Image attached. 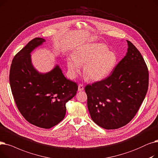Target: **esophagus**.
I'll use <instances>...</instances> for the list:
<instances>
[{"label": "esophagus", "instance_id": "esophagus-1", "mask_svg": "<svg viewBox=\"0 0 158 158\" xmlns=\"http://www.w3.org/2000/svg\"><path fill=\"white\" fill-rule=\"evenodd\" d=\"M84 89V85L83 84H80L78 85V91H83Z\"/></svg>", "mask_w": 158, "mask_h": 158}]
</instances>
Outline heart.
I'll return each instance as SVG.
<instances>
[{"mask_svg":"<svg viewBox=\"0 0 158 158\" xmlns=\"http://www.w3.org/2000/svg\"><path fill=\"white\" fill-rule=\"evenodd\" d=\"M117 56L108 51L103 44H87L79 47L73 56L67 60V65L73 77L79 73L84 65L85 77L93 81L101 80L107 77L117 63Z\"/></svg>","mask_w":158,"mask_h":158,"instance_id":"heart-1","label":"heart"}]
</instances>
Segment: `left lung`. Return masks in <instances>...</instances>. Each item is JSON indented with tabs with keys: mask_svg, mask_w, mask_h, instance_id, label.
Returning a JSON list of instances; mask_svg holds the SVG:
<instances>
[{
	"mask_svg": "<svg viewBox=\"0 0 158 158\" xmlns=\"http://www.w3.org/2000/svg\"><path fill=\"white\" fill-rule=\"evenodd\" d=\"M124 58L109 77L85 87L92 119L105 129H116L136 114L148 87V71L138 49L127 40Z\"/></svg>",
	"mask_w": 158,
	"mask_h": 158,
	"instance_id": "1",
	"label": "left lung"
}]
</instances>
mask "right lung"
<instances>
[{
    "mask_svg": "<svg viewBox=\"0 0 158 158\" xmlns=\"http://www.w3.org/2000/svg\"><path fill=\"white\" fill-rule=\"evenodd\" d=\"M44 42V39L35 38L14 56L10 83L22 116L32 125L50 129L64 118L65 104L76 95L78 85L67 80L58 65L45 74L35 70L30 52Z\"/></svg>",
    "mask_w": 158,
    "mask_h": 158,
    "instance_id": "add662e5",
    "label": "right lung"
}]
</instances>
